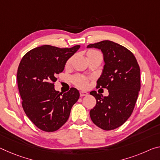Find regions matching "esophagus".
Listing matches in <instances>:
<instances>
[{
    "mask_svg": "<svg viewBox=\"0 0 160 160\" xmlns=\"http://www.w3.org/2000/svg\"><path fill=\"white\" fill-rule=\"evenodd\" d=\"M88 95V93L85 91H80V95L81 97H83V96H87Z\"/></svg>",
    "mask_w": 160,
    "mask_h": 160,
    "instance_id": "esophagus-1",
    "label": "esophagus"
}]
</instances>
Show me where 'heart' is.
Masks as SVG:
<instances>
[{"mask_svg":"<svg viewBox=\"0 0 160 160\" xmlns=\"http://www.w3.org/2000/svg\"><path fill=\"white\" fill-rule=\"evenodd\" d=\"M95 55H100V54L98 51H95V50H89V51L87 52L88 58ZM72 58H70V59L68 60L66 62V65H65L66 68H69L70 66L71 63H72ZM72 82L76 86H77V87L80 88H86L88 86V80L86 78L81 75H75V77L72 78Z\"/></svg>","mask_w":160,"mask_h":160,"instance_id":"1","label":"heart"}]
</instances>
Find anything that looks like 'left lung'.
<instances>
[{"label": "left lung", "instance_id": "left-lung-1", "mask_svg": "<svg viewBox=\"0 0 160 160\" xmlns=\"http://www.w3.org/2000/svg\"><path fill=\"white\" fill-rule=\"evenodd\" d=\"M87 48H98L102 52L105 65L97 88L109 92L107 97L95 90L90 92L97 101L90 112V118L102 130H114L132 113L140 90V69L133 53L115 42L103 40Z\"/></svg>", "mask_w": 160, "mask_h": 160}]
</instances>
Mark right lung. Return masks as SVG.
<instances>
[{
	"label": "right lung",
	"instance_id": "obj_1",
	"mask_svg": "<svg viewBox=\"0 0 160 160\" xmlns=\"http://www.w3.org/2000/svg\"><path fill=\"white\" fill-rule=\"evenodd\" d=\"M80 45L59 48L45 45L35 48L22 57L17 72L22 106L32 122L45 132H54L66 122L71 108L80 98L72 88L67 92L55 90L58 74Z\"/></svg>",
	"mask_w": 160,
	"mask_h": 160
}]
</instances>
